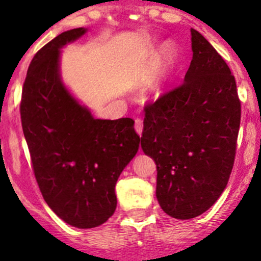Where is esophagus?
<instances>
[{"instance_id": "esophagus-1", "label": "esophagus", "mask_w": 261, "mask_h": 261, "mask_svg": "<svg viewBox=\"0 0 261 261\" xmlns=\"http://www.w3.org/2000/svg\"><path fill=\"white\" fill-rule=\"evenodd\" d=\"M143 128H144L143 121H141L140 118H138V120H135V131H136V133H138L140 136H141V134H143Z\"/></svg>"}]
</instances>
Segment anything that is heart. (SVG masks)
<instances>
[{
  "label": "heart",
  "mask_w": 261,
  "mask_h": 261,
  "mask_svg": "<svg viewBox=\"0 0 261 261\" xmlns=\"http://www.w3.org/2000/svg\"><path fill=\"white\" fill-rule=\"evenodd\" d=\"M177 63V50L170 43L165 44L154 58L147 74L144 91L151 97H159L169 81Z\"/></svg>",
  "instance_id": "heart-1"
}]
</instances>
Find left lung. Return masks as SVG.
<instances>
[{
	"label": "left lung",
	"mask_w": 261,
	"mask_h": 261,
	"mask_svg": "<svg viewBox=\"0 0 261 261\" xmlns=\"http://www.w3.org/2000/svg\"><path fill=\"white\" fill-rule=\"evenodd\" d=\"M184 83L145 107L141 147L156 164V198L170 217L189 220L220 198L233 167L241 105L235 77L191 29Z\"/></svg>",
	"instance_id": "left-lung-1"
}]
</instances>
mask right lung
I'll return each mask as SVG.
<instances>
[{
	"instance_id": "obj_1",
	"label": "right lung",
	"mask_w": 261,
	"mask_h": 261,
	"mask_svg": "<svg viewBox=\"0 0 261 261\" xmlns=\"http://www.w3.org/2000/svg\"><path fill=\"white\" fill-rule=\"evenodd\" d=\"M87 33H62L30 63L21 97L23 135L41 194L68 225L92 228L114 215L115 186L139 150L134 120L94 118L60 74L63 46Z\"/></svg>"
}]
</instances>
